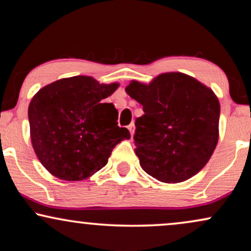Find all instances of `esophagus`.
I'll use <instances>...</instances> for the list:
<instances>
[{"instance_id":"obj_1","label":"esophagus","mask_w":251,"mask_h":251,"mask_svg":"<svg viewBox=\"0 0 251 251\" xmlns=\"http://www.w3.org/2000/svg\"><path fill=\"white\" fill-rule=\"evenodd\" d=\"M128 129H129V132H131V135H133V134H134V129H135L133 123L129 124V125H128Z\"/></svg>"}]
</instances>
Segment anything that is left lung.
I'll list each match as a JSON object with an SVG mask.
<instances>
[{
  "label": "left lung",
  "instance_id": "obj_1",
  "mask_svg": "<svg viewBox=\"0 0 251 251\" xmlns=\"http://www.w3.org/2000/svg\"><path fill=\"white\" fill-rule=\"evenodd\" d=\"M127 95L143 105L135 119V154L161 182L188 180L206 166L219 140L220 102L212 89L181 72L150 84L132 80Z\"/></svg>",
  "mask_w": 251,
  "mask_h": 251
}]
</instances>
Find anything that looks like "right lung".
<instances>
[{"label": "right lung", "mask_w": 251, "mask_h": 251, "mask_svg": "<svg viewBox=\"0 0 251 251\" xmlns=\"http://www.w3.org/2000/svg\"><path fill=\"white\" fill-rule=\"evenodd\" d=\"M118 86L75 76L53 81L32 97L28 110L32 147L51 174L85 180L107 164L117 144L131 138L127 128L118 126L112 102H102Z\"/></svg>", "instance_id": "1"}]
</instances>
